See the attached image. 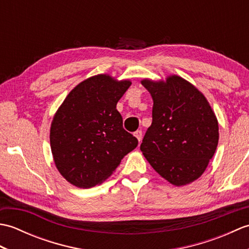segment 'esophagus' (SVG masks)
Wrapping results in <instances>:
<instances>
[{"label":"esophagus","instance_id":"1","mask_svg":"<svg viewBox=\"0 0 249 249\" xmlns=\"http://www.w3.org/2000/svg\"><path fill=\"white\" fill-rule=\"evenodd\" d=\"M134 135H135L136 138L138 139V141H139V142L142 140V130H141V129L135 131V134H134Z\"/></svg>","mask_w":249,"mask_h":249}]
</instances>
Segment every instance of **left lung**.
<instances>
[{"mask_svg":"<svg viewBox=\"0 0 249 249\" xmlns=\"http://www.w3.org/2000/svg\"><path fill=\"white\" fill-rule=\"evenodd\" d=\"M153 99L152 125L140 150L155 171L177 186L197 179L218 144V123L197 89L183 78L141 82Z\"/></svg>","mask_w":249,"mask_h":249,"instance_id":"8db88e82","label":"left lung"}]
</instances>
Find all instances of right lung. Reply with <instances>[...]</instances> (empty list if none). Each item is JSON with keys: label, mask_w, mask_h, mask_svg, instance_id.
Wrapping results in <instances>:
<instances>
[{"label": "right lung", "mask_w": 249, "mask_h": 249, "mask_svg": "<svg viewBox=\"0 0 249 249\" xmlns=\"http://www.w3.org/2000/svg\"><path fill=\"white\" fill-rule=\"evenodd\" d=\"M130 84L107 75L89 78L67 95L55 113L50 129L52 155L57 170L75 186L102 183L138 145L116 110Z\"/></svg>", "instance_id": "1"}]
</instances>
